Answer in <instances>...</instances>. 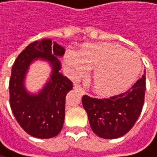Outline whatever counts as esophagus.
<instances>
[{
    "label": "esophagus",
    "instance_id": "esophagus-1",
    "mask_svg": "<svg viewBox=\"0 0 157 157\" xmlns=\"http://www.w3.org/2000/svg\"><path fill=\"white\" fill-rule=\"evenodd\" d=\"M74 89H75V90H77L78 92H80L82 95H84V94H85V90H84V88H83L81 86H79V85L74 86Z\"/></svg>",
    "mask_w": 157,
    "mask_h": 157
}]
</instances>
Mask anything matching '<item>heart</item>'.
<instances>
[{"label": "heart", "mask_w": 157, "mask_h": 157, "mask_svg": "<svg viewBox=\"0 0 157 157\" xmlns=\"http://www.w3.org/2000/svg\"><path fill=\"white\" fill-rule=\"evenodd\" d=\"M66 62L76 75H86L90 69L94 90L101 96H115L128 89L141 70L135 53L115 44H86L79 52L68 51Z\"/></svg>", "instance_id": "1"}]
</instances>
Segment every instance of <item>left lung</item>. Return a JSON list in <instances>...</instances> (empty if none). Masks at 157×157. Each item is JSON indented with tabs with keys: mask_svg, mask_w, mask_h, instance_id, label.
Instances as JSON below:
<instances>
[{
	"mask_svg": "<svg viewBox=\"0 0 157 157\" xmlns=\"http://www.w3.org/2000/svg\"><path fill=\"white\" fill-rule=\"evenodd\" d=\"M145 88V75H142L123 94L102 99L85 95L82 102L93 132L103 139H116L127 134L141 113Z\"/></svg>",
	"mask_w": 157,
	"mask_h": 157,
	"instance_id": "8db88e82",
	"label": "left lung"
}]
</instances>
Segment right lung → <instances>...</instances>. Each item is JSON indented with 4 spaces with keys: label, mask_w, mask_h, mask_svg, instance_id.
Masks as SVG:
<instances>
[{
    "label": "right lung",
    "mask_w": 157,
    "mask_h": 157,
    "mask_svg": "<svg viewBox=\"0 0 157 157\" xmlns=\"http://www.w3.org/2000/svg\"><path fill=\"white\" fill-rule=\"evenodd\" d=\"M65 49L44 39L29 44L17 58L9 81L10 106L20 127L30 136L49 139L62 129L65 118V98L72 83L59 72V57ZM36 59L48 61L52 67L50 79L38 94L26 91L24 82L29 65Z\"/></svg>",
    "instance_id": "obj_1"
}]
</instances>
